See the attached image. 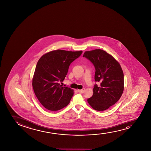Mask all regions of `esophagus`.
<instances>
[{"mask_svg": "<svg viewBox=\"0 0 151 151\" xmlns=\"http://www.w3.org/2000/svg\"><path fill=\"white\" fill-rule=\"evenodd\" d=\"M85 89H81V90H78V91L79 93H83V92H84V91H85Z\"/></svg>", "mask_w": 151, "mask_h": 151, "instance_id": "1", "label": "esophagus"}]
</instances>
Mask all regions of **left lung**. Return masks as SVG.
I'll return each mask as SVG.
<instances>
[{
  "instance_id": "1",
  "label": "left lung",
  "mask_w": 151,
  "mask_h": 151,
  "mask_svg": "<svg viewBox=\"0 0 151 151\" xmlns=\"http://www.w3.org/2000/svg\"><path fill=\"white\" fill-rule=\"evenodd\" d=\"M95 66V85L92 97L88 99L94 109L103 111L116 103L124 91V74L122 68L113 56L103 50L86 51L83 55Z\"/></svg>"
}]
</instances>
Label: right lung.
<instances>
[{
    "label": "right lung",
    "instance_id": "1",
    "mask_svg": "<svg viewBox=\"0 0 151 151\" xmlns=\"http://www.w3.org/2000/svg\"><path fill=\"white\" fill-rule=\"evenodd\" d=\"M83 51L57 50L47 52L40 58L35 67L32 85L39 101L46 109L57 111L70 103L74 90L62 87L70 63Z\"/></svg>",
    "mask_w": 151,
    "mask_h": 151
}]
</instances>
